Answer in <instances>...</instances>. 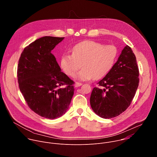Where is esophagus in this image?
I'll return each instance as SVG.
<instances>
[{
	"instance_id": "34e87169",
	"label": "esophagus",
	"mask_w": 157,
	"mask_h": 157,
	"mask_svg": "<svg viewBox=\"0 0 157 157\" xmlns=\"http://www.w3.org/2000/svg\"><path fill=\"white\" fill-rule=\"evenodd\" d=\"M82 84V83H81V82H76L75 83V87H79V86H81Z\"/></svg>"
}]
</instances>
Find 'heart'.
I'll return each mask as SVG.
<instances>
[{"label":"heart","mask_w":157,"mask_h":157,"mask_svg":"<svg viewBox=\"0 0 157 157\" xmlns=\"http://www.w3.org/2000/svg\"><path fill=\"white\" fill-rule=\"evenodd\" d=\"M117 56V50L113 45H104L94 41H83L77 43L72 49V54H64L61 58V66L64 72L73 77L77 74L81 81L100 79L113 68Z\"/></svg>","instance_id":"b5f03b06"}]
</instances>
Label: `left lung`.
Segmentation results:
<instances>
[{"label": "left lung", "mask_w": 157, "mask_h": 157, "mask_svg": "<svg viewBox=\"0 0 157 157\" xmlns=\"http://www.w3.org/2000/svg\"><path fill=\"white\" fill-rule=\"evenodd\" d=\"M136 57L127 45L113 68L94 87L90 98L94 113L104 119L118 116L130 105L139 83Z\"/></svg>", "instance_id": "8db88e82"}]
</instances>
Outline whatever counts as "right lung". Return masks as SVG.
Listing matches in <instances>:
<instances>
[{
    "label": "right lung",
    "instance_id": "add662e5",
    "mask_svg": "<svg viewBox=\"0 0 157 157\" xmlns=\"http://www.w3.org/2000/svg\"><path fill=\"white\" fill-rule=\"evenodd\" d=\"M64 38L45 36L36 40L22 52L17 67L19 89L28 106L50 119L65 114L74 94L75 82L61 71L52 53Z\"/></svg>",
    "mask_w": 157,
    "mask_h": 157
}]
</instances>
